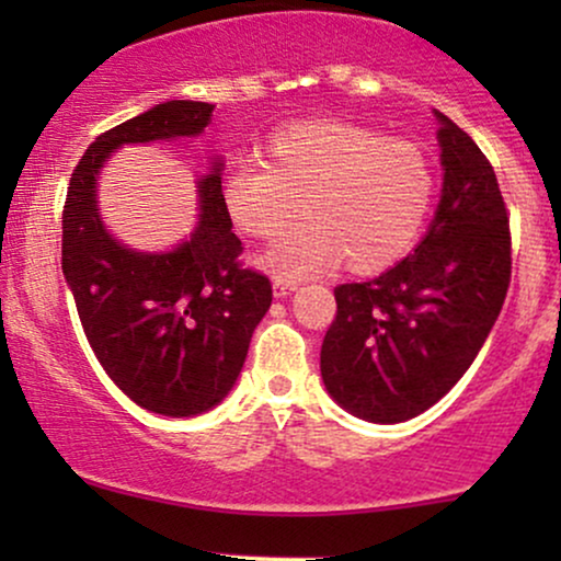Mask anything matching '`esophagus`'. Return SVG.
Here are the masks:
<instances>
[{
	"mask_svg": "<svg viewBox=\"0 0 561 561\" xmlns=\"http://www.w3.org/2000/svg\"><path fill=\"white\" fill-rule=\"evenodd\" d=\"M274 298H287V295H293L295 289H298V282L293 279H274Z\"/></svg>",
	"mask_w": 561,
	"mask_h": 561,
	"instance_id": "obj_1",
	"label": "esophagus"
}]
</instances>
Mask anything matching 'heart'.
Returning a JSON list of instances; mask_svg holds the SVG:
<instances>
[{
  "label": "heart",
  "mask_w": 561,
  "mask_h": 561,
  "mask_svg": "<svg viewBox=\"0 0 561 561\" xmlns=\"http://www.w3.org/2000/svg\"><path fill=\"white\" fill-rule=\"evenodd\" d=\"M263 163L231 165L221 203L237 229L272 237L261 255L279 279L345 266L390 268L414 248L433 203V171L416 145L343 121H295L263 141Z\"/></svg>",
  "instance_id": "b5f03b06"
}]
</instances>
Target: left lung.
Returning a JSON list of instances; mask_svg holds the SVG:
<instances>
[{
	"mask_svg": "<svg viewBox=\"0 0 561 561\" xmlns=\"http://www.w3.org/2000/svg\"><path fill=\"white\" fill-rule=\"evenodd\" d=\"M443 190L427 231L396 266L334 287L321 379L340 409L375 424L414 420L465 377L512 276L506 205L467 131L433 111Z\"/></svg>",
	"mask_w": 561,
	"mask_h": 561,
	"instance_id": "8db88e82",
	"label": "left lung"
}]
</instances>
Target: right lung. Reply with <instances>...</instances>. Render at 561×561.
Returning a JSON list of instances; mask_svg holds the SVG:
<instances>
[{"label": "right lung", "mask_w": 561, "mask_h": 561, "mask_svg": "<svg viewBox=\"0 0 561 561\" xmlns=\"http://www.w3.org/2000/svg\"><path fill=\"white\" fill-rule=\"evenodd\" d=\"M214 107L160 102L96 137L62 210V274L96 362L134 403L176 420L210 411L234 388L272 285L237 263L242 242L221 203V156L195 179L197 221L169 250H137L107 229L100 176L126 145L203 137Z\"/></svg>", "instance_id": "right-lung-1"}]
</instances>
